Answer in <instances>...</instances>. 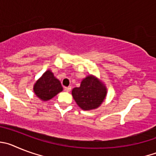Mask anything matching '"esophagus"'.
<instances>
[{"label":"esophagus","instance_id":"34e87169","mask_svg":"<svg viewBox=\"0 0 156 156\" xmlns=\"http://www.w3.org/2000/svg\"><path fill=\"white\" fill-rule=\"evenodd\" d=\"M71 89H72L71 87H66L64 88L65 91H66V92H69L70 90H71Z\"/></svg>","mask_w":156,"mask_h":156}]
</instances>
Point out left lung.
Masks as SVG:
<instances>
[{
	"label": "left lung",
	"mask_w": 156,
	"mask_h": 156,
	"mask_svg": "<svg viewBox=\"0 0 156 156\" xmlns=\"http://www.w3.org/2000/svg\"><path fill=\"white\" fill-rule=\"evenodd\" d=\"M106 88L92 76H87L81 82L80 87L73 89L72 94L78 105L83 110L98 108L106 96Z\"/></svg>",
	"instance_id": "8db88e82"
}]
</instances>
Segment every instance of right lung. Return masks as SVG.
<instances>
[{"mask_svg":"<svg viewBox=\"0 0 156 156\" xmlns=\"http://www.w3.org/2000/svg\"><path fill=\"white\" fill-rule=\"evenodd\" d=\"M61 83L50 70L43 74L34 85V92L37 97L43 101H48L54 98L56 94L62 90Z\"/></svg>","mask_w":156,"mask_h":156,"instance_id":"add662e5","label":"right lung"}]
</instances>
